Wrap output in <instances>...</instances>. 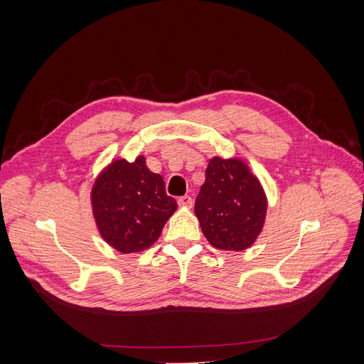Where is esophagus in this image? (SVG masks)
Returning <instances> with one entry per match:
<instances>
[{
    "mask_svg": "<svg viewBox=\"0 0 364 364\" xmlns=\"http://www.w3.org/2000/svg\"><path fill=\"white\" fill-rule=\"evenodd\" d=\"M178 205L180 206H183V208H192L193 206V199L190 198V196H181V198H178Z\"/></svg>",
    "mask_w": 364,
    "mask_h": 364,
    "instance_id": "esophagus-1",
    "label": "esophagus"
}]
</instances>
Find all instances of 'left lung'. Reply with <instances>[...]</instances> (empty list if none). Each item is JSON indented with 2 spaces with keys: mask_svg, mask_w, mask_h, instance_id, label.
Listing matches in <instances>:
<instances>
[{
  "mask_svg": "<svg viewBox=\"0 0 364 364\" xmlns=\"http://www.w3.org/2000/svg\"><path fill=\"white\" fill-rule=\"evenodd\" d=\"M267 198L259 180L240 159L213 158L195 202L200 228L217 250L243 251L261 233Z\"/></svg>",
  "mask_w": 364,
  "mask_h": 364,
  "instance_id": "8db88e82",
  "label": "left lung"
}]
</instances>
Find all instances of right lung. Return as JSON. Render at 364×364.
Masks as SVG:
<instances>
[{"label": "right lung", "mask_w": 364, "mask_h": 364, "mask_svg": "<svg viewBox=\"0 0 364 364\" xmlns=\"http://www.w3.org/2000/svg\"><path fill=\"white\" fill-rule=\"evenodd\" d=\"M91 206L102 237L122 254L141 252L158 240L177 202L165 192L159 174L134 162L112 161L95 180Z\"/></svg>", "instance_id": "1"}]
</instances>
